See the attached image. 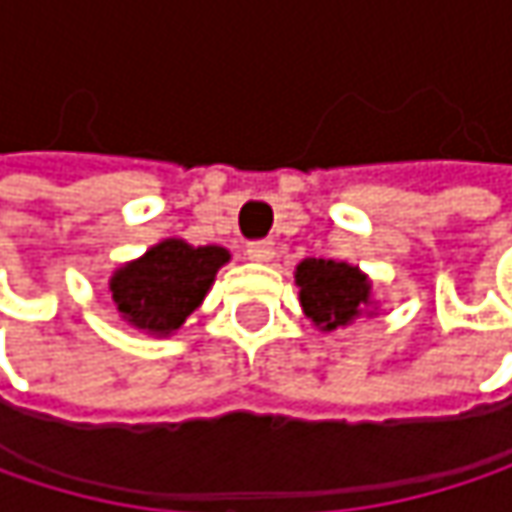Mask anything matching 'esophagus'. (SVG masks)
Wrapping results in <instances>:
<instances>
[{
    "label": "esophagus",
    "instance_id": "obj_1",
    "mask_svg": "<svg viewBox=\"0 0 512 512\" xmlns=\"http://www.w3.org/2000/svg\"><path fill=\"white\" fill-rule=\"evenodd\" d=\"M246 255L257 260V263H266V260H272L275 257V246H272V240H252L249 246H246Z\"/></svg>",
    "mask_w": 512,
    "mask_h": 512
}]
</instances>
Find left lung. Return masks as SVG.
I'll return each instance as SVG.
<instances>
[{
  "label": "left lung",
  "instance_id": "obj_1",
  "mask_svg": "<svg viewBox=\"0 0 512 512\" xmlns=\"http://www.w3.org/2000/svg\"><path fill=\"white\" fill-rule=\"evenodd\" d=\"M296 284L305 314L323 332H332L356 320L370 296V284L356 266L323 257L302 260L296 266Z\"/></svg>",
  "mask_w": 512,
  "mask_h": 512
}]
</instances>
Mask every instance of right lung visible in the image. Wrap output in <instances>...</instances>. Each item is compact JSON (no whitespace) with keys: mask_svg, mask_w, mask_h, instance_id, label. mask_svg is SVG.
Masks as SVG:
<instances>
[{"mask_svg":"<svg viewBox=\"0 0 512 512\" xmlns=\"http://www.w3.org/2000/svg\"><path fill=\"white\" fill-rule=\"evenodd\" d=\"M228 257L219 246L195 249L183 240H165L112 275V299L133 326L168 335L201 305Z\"/></svg>","mask_w":512,"mask_h":512,"instance_id":"add662e5","label":"right lung"}]
</instances>
